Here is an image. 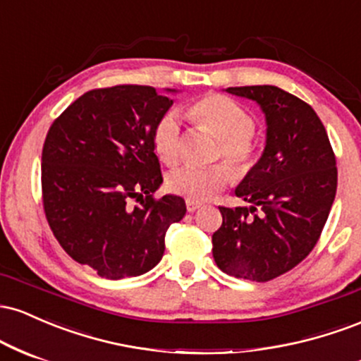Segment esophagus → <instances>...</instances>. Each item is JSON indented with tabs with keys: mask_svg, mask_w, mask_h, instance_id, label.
I'll return each instance as SVG.
<instances>
[{
	"mask_svg": "<svg viewBox=\"0 0 361 361\" xmlns=\"http://www.w3.org/2000/svg\"><path fill=\"white\" fill-rule=\"evenodd\" d=\"M202 207V204L200 202H197V200H186V210H188V212H195V210H198Z\"/></svg>",
	"mask_w": 361,
	"mask_h": 361,
	"instance_id": "esophagus-1",
	"label": "esophagus"
}]
</instances>
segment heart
<instances>
[{"instance_id": "1", "label": "heart", "mask_w": 361, "mask_h": 361, "mask_svg": "<svg viewBox=\"0 0 361 361\" xmlns=\"http://www.w3.org/2000/svg\"><path fill=\"white\" fill-rule=\"evenodd\" d=\"M188 115L195 126L204 127L219 137L215 156L224 157L233 168L235 178L250 175L258 163L261 149L255 137L256 118L246 106L222 93H207L188 106ZM152 146L156 156L164 164L178 163L181 156V127L176 111L163 115L152 130ZM231 180L227 164L215 163L210 166L183 164L166 178L169 192L188 200H205L217 193Z\"/></svg>"}]
</instances>
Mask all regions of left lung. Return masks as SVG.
I'll list each match as a JSON object with an SVG mask.
<instances>
[{
	"label": "left lung",
	"mask_w": 361,
	"mask_h": 361,
	"mask_svg": "<svg viewBox=\"0 0 361 361\" xmlns=\"http://www.w3.org/2000/svg\"><path fill=\"white\" fill-rule=\"evenodd\" d=\"M227 91L258 103L268 130L263 156L235 188L250 207H219L214 259L235 279L270 281L307 258L321 238L336 197V156L309 103L268 85Z\"/></svg>",
	"instance_id": "left-lung-1"
}]
</instances>
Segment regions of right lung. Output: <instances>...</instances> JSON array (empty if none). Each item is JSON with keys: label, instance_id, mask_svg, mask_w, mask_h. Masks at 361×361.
<instances>
[{"label": "right lung", "instance_id": "add662e5", "mask_svg": "<svg viewBox=\"0 0 361 361\" xmlns=\"http://www.w3.org/2000/svg\"><path fill=\"white\" fill-rule=\"evenodd\" d=\"M173 100L152 86L86 91L52 122L42 149L45 219L62 250L109 280L163 258L169 226L186 212L163 183L152 130Z\"/></svg>", "mask_w": 361, "mask_h": 361}]
</instances>
